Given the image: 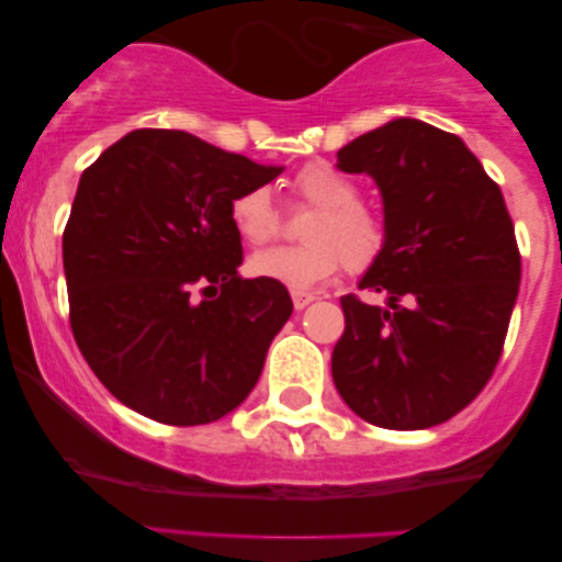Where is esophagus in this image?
Returning a JSON list of instances; mask_svg holds the SVG:
<instances>
[{"label":"esophagus","instance_id":"34e87169","mask_svg":"<svg viewBox=\"0 0 562 562\" xmlns=\"http://www.w3.org/2000/svg\"><path fill=\"white\" fill-rule=\"evenodd\" d=\"M314 294H310V291H291V302H294V310H304L306 304H312L314 302Z\"/></svg>","mask_w":562,"mask_h":562}]
</instances>
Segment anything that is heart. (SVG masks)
I'll return each mask as SVG.
<instances>
[{
    "mask_svg": "<svg viewBox=\"0 0 562 562\" xmlns=\"http://www.w3.org/2000/svg\"><path fill=\"white\" fill-rule=\"evenodd\" d=\"M291 189L304 204L314 206L304 222L306 243L256 252L248 263L252 276L291 289H310L340 271L342 263L350 273H363L383 256L389 243L386 222L360 202L358 187L340 168L312 160L294 173ZM229 217L237 235L250 245H263L279 235V212L266 187L240 191L229 204Z\"/></svg>",
    "mask_w": 562,
    "mask_h": 562,
    "instance_id": "1",
    "label": "heart"
}]
</instances>
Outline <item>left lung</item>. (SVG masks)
Segmentation results:
<instances>
[{"instance_id": "8db88e82", "label": "left lung", "mask_w": 562, "mask_h": 562, "mask_svg": "<svg viewBox=\"0 0 562 562\" xmlns=\"http://www.w3.org/2000/svg\"><path fill=\"white\" fill-rule=\"evenodd\" d=\"M337 168L379 183L389 243L340 299L333 379L360 419L425 429L456 417L502 358L521 256L502 189L458 135L394 120L337 150Z\"/></svg>"}]
</instances>
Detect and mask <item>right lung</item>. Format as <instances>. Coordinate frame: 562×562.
<instances>
[{"mask_svg": "<svg viewBox=\"0 0 562 562\" xmlns=\"http://www.w3.org/2000/svg\"><path fill=\"white\" fill-rule=\"evenodd\" d=\"M281 173L183 130H135L87 171L64 229L68 319L114 398L160 425H210L250 394L294 312L240 279L229 204Z\"/></svg>", "mask_w": 562, "mask_h": 562, "instance_id": "right-lung-1", "label": "right lung"}]
</instances>
